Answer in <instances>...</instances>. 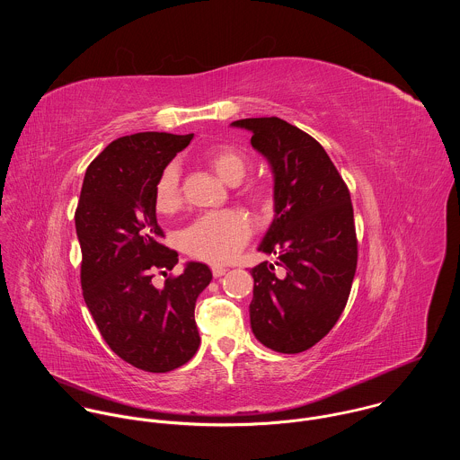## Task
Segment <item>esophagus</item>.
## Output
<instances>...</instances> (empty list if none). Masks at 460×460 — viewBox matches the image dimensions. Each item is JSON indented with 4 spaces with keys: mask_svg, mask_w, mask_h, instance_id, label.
Segmentation results:
<instances>
[{
    "mask_svg": "<svg viewBox=\"0 0 460 460\" xmlns=\"http://www.w3.org/2000/svg\"><path fill=\"white\" fill-rule=\"evenodd\" d=\"M226 270H228V269H226V267H223V265H212V274H214V278L223 276Z\"/></svg>",
    "mask_w": 460,
    "mask_h": 460,
    "instance_id": "esophagus-1",
    "label": "esophagus"
}]
</instances>
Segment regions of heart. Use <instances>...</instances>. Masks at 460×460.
Masks as SVG:
<instances>
[{"instance_id":"b5f03b06","label":"heart","mask_w":460,"mask_h":460,"mask_svg":"<svg viewBox=\"0 0 460 460\" xmlns=\"http://www.w3.org/2000/svg\"><path fill=\"white\" fill-rule=\"evenodd\" d=\"M205 161L212 172L226 184H239L248 172V159L226 145L212 146L205 152ZM269 188L253 184L248 197L255 203H269ZM181 203V168L170 163L155 184V207L159 212H172ZM250 223L235 210H216L197 217L181 232V244L191 257L207 262L230 261L248 241Z\"/></svg>"}]
</instances>
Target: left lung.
<instances>
[{
    "mask_svg": "<svg viewBox=\"0 0 460 460\" xmlns=\"http://www.w3.org/2000/svg\"><path fill=\"white\" fill-rule=\"evenodd\" d=\"M230 126L252 132L274 179V219L259 252L278 261L250 270L252 331L267 349L297 354L328 334L350 294L358 263L350 193L323 145L296 126L276 117Z\"/></svg>",
    "mask_w": 460,
    "mask_h": 460,
    "instance_id": "left-lung-1",
    "label": "left lung"
}]
</instances>
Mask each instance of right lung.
Here are the masks:
<instances>
[{
  "label": "right lung",
  "instance_id": "obj_1",
  "mask_svg": "<svg viewBox=\"0 0 460 460\" xmlns=\"http://www.w3.org/2000/svg\"><path fill=\"white\" fill-rule=\"evenodd\" d=\"M195 134L136 132L111 141L88 166L75 210L81 288L110 349L132 367L164 374L188 363L199 345L195 305L210 283L205 263L154 287L155 270H172L155 216V184Z\"/></svg>",
  "mask_w": 460,
  "mask_h": 460
}]
</instances>
